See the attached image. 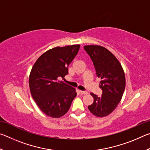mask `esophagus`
<instances>
[{"mask_svg":"<svg viewBox=\"0 0 150 150\" xmlns=\"http://www.w3.org/2000/svg\"><path fill=\"white\" fill-rule=\"evenodd\" d=\"M79 93L80 94H81V95H87L88 93L87 91H79Z\"/></svg>","mask_w":150,"mask_h":150,"instance_id":"obj_1","label":"esophagus"}]
</instances>
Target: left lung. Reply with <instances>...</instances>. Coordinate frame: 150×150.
Returning <instances> with one entry per match:
<instances>
[{
  "mask_svg": "<svg viewBox=\"0 0 150 150\" xmlns=\"http://www.w3.org/2000/svg\"><path fill=\"white\" fill-rule=\"evenodd\" d=\"M85 50L95 66L96 74L101 81L103 91L98 96L91 93L93 103L88 108L97 117H105L115 110L122 97L126 87V78L120 63L110 51L100 45H85Z\"/></svg>",
  "mask_w": 150,
  "mask_h": 150,
  "instance_id": "left-lung-1",
  "label": "left lung"
}]
</instances>
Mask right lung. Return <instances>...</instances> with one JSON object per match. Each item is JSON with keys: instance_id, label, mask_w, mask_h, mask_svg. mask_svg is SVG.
I'll return each instance as SVG.
<instances>
[{"instance_id": "right-lung-1", "label": "right lung", "mask_w": 150, "mask_h": 150, "mask_svg": "<svg viewBox=\"0 0 150 150\" xmlns=\"http://www.w3.org/2000/svg\"><path fill=\"white\" fill-rule=\"evenodd\" d=\"M80 45L56 47L44 53L34 63L29 77L33 99L43 112L60 118L69 110L77 95L76 90L59 79L68 73V67Z\"/></svg>"}]
</instances>
